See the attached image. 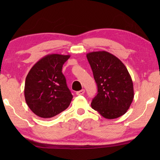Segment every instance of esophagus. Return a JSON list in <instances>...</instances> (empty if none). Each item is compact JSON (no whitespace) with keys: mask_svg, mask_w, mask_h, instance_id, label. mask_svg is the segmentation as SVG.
Returning a JSON list of instances; mask_svg holds the SVG:
<instances>
[{"mask_svg":"<svg viewBox=\"0 0 160 160\" xmlns=\"http://www.w3.org/2000/svg\"><path fill=\"white\" fill-rule=\"evenodd\" d=\"M84 92H85L84 89H82V90L76 92V95H84Z\"/></svg>","mask_w":160,"mask_h":160,"instance_id":"1","label":"esophagus"}]
</instances>
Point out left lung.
<instances>
[{
  "label": "left lung",
  "mask_w": 160,
  "mask_h": 160,
  "mask_svg": "<svg viewBox=\"0 0 160 160\" xmlns=\"http://www.w3.org/2000/svg\"><path fill=\"white\" fill-rule=\"evenodd\" d=\"M87 58L98 85L92 108L106 119L122 117L134 98L133 83L125 65L106 51L89 52Z\"/></svg>",
  "instance_id": "left-lung-1"
}]
</instances>
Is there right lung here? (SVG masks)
I'll use <instances>...</instances> for the list:
<instances>
[{"mask_svg": "<svg viewBox=\"0 0 160 160\" xmlns=\"http://www.w3.org/2000/svg\"><path fill=\"white\" fill-rule=\"evenodd\" d=\"M70 55L47 54L30 70L25 84L26 103L35 114L51 118L65 111L73 95L68 88L62 65Z\"/></svg>", "mask_w": 160, "mask_h": 160, "instance_id": "right-lung-1", "label": "right lung"}]
</instances>
